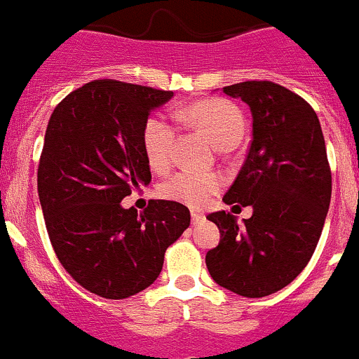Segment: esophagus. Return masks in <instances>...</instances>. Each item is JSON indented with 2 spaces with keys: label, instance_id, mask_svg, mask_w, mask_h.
<instances>
[{
  "label": "esophagus",
  "instance_id": "1",
  "mask_svg": "<svg viewBox=\"0 0 359 359\" xmlns=\"http://www.w3.org/2000/svg\"><path fill=\"white\" fill-rule=\"evenodd\" d=\"M204 213H201V211H192V224H201V222L204 220Z\"/></svg>",
  "mask_w": 359,
  "mask_h": 359
}]
</instances>
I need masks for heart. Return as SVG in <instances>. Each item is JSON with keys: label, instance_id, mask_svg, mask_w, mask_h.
Segmentation results:
<instances>
[{"label": "heart", "instance_id": "obj_1", "mask_svg": "<svg viewBox=\"0 0 359 359\" xmlns=\"http://www.w3.org/2000/svg\"><path fill=\"white\" fill-rule=\"evenodd\" d=\"M182 118L199 128L218 149L234 148L245 132V119L240 109L231 102L211 100L196 102L183 111ZM176 132L163 116H153L142 130V146L146 158L155 170H165L172 162ZM222 177L215 172H190L182 170L169 177L160 189L162 197L192 208H201L218 192Z\"/></svg>", "mask_w": 359, "mask_h": 359}]
</instances>
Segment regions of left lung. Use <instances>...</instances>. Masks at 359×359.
<instances>
[{
	"label": "left lung",
	"instance_id": "left-lung-1",
	"mask_svg": "<svg viewBox=\"0 0 359 359\" xmlns=\"http://www.w3.org/2000/svg\"><path fill=\"white\" fill-rule=\"evenodd\" d=\"M252 112V142L225 204L252 206L238 224L233 213L208 215L220 243L206 254L211 278L245 298L289 285L317 247L331 199V170L316 111L271 81L225 86ZM233 206V208H234Z\"/></svg>",
	"mask_w": 359,
	"mask_h": 359
}]
</instances>
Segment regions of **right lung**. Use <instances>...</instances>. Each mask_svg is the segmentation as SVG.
Here are the masks:
<instances>
[{"label": "right lung", "mask_w": 359, "mask_h": 359, "mask_svg": "<svg viewBox=\"0 0 359 359\" xmlns=\"http://www.w3.org/2000/svg\"><path fill=\"white\" fill-rule=\"evenodd\" d=\"M172 91L100 79L56 105L39 163V197L57 259L93 294L123 299L158 278L163 254L190 225L174 201L121 206L151 182L142 130Z\"/></svg>", "instance_id": "right-lung-1"}]
</instances>
